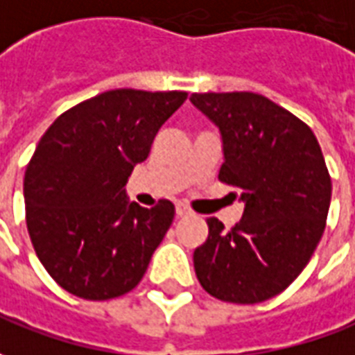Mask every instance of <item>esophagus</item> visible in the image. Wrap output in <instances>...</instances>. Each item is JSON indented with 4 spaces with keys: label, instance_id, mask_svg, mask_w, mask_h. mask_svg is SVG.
I'll return each instance as SVG.
<instances>
[{
    "label": "esophagus",
    "instance_id": "34e87169",
    "mask_svg": "<svg viewBox=\"0 0 355 355\" xmlns=\"http://www.w3.org/2000/svg\"><path fill=\"white\" fill-rule=\"evenodd\" d=\"M175 214H178V216H191L193 210L189 209L187 205H183V202H178V205H175Z\"/></svg>",
    "mask_w": 355,
    "mask_h": 355
}]
</instances>
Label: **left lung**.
<instances>
[{
  "label": "left lung",
  "mask_w": 355,
  "mask_h": 355,
  "mask_svg": "<svg viewBox=\"0 0 355 355\" xmlns=\"http://www.w3.org/2000/svg\"><path fill=\"white\" fill-rule=\"evenodd\" d=\"M191 102L220 127L218 180L245 201L234 228L207 218L195 272L216 300L261 304L284 292L315 253L331 207V173L309 125L263 94L195 92Z\"/></svg>",
  "instance_id": "left-lung-1"
}]
</instances>
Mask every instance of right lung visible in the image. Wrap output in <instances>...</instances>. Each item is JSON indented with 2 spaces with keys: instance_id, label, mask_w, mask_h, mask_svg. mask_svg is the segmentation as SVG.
I'll return each instance as SVG.
<instances>
[{
  "instance_id": "obj_1",
  "label": "right lung",
  "mask_w": 355,
  "mask_h": 355,
  "mask_svg": "<svg viewBox=\"0 0 355 355\" xmlns=\"http://www.w3.org/2000/svg\"><path fill=\"white\" fill-rule=\"evenodd\" d=\"M185 98L183 90H107L63 112L40 139L24 172L26 228L69 294L106 302L145 276L175 209L168 199L153 209L127 202L125 183Z\"/></svg>"
}]
</instances>
